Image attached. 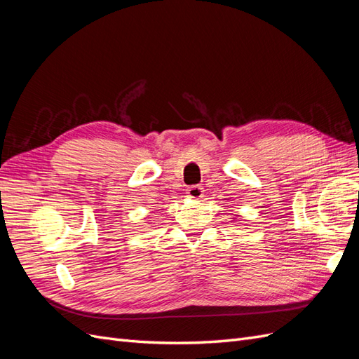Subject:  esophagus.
Masks as SVG:
<instances>
[{
  "label": "esophagus",
  "mask_w": 359,
  "mask_h": 359,
  "mask_svg": "<svg viewBox=\"0 0 359 359\" xmlns=\"http://www.w3.org/2000/svg\"><path fill=\"white\" fill-rule=\"evenodd\" d=\"M202 193H203V190L201 186H191L187 189V198H190L193 201H198L202 198Z\"/></svg>",
  "instance_id": "obj_1"
}]
</instances>
